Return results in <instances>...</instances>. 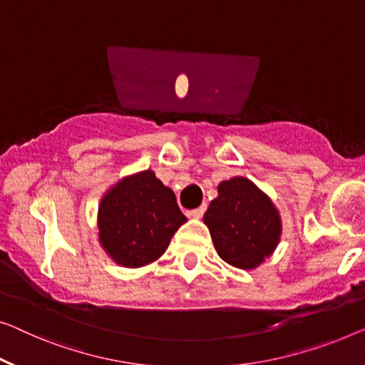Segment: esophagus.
Wrapping results in <instances>:
<instances>
[{
	"instance_id": "34e87169",
	"label": "esophagus",
	"mask_w": 365,
	"mask_h": 365,
	"mask_svg": "<svg viewBox=\"0 0 365 365\" xmlns=\"http://www.w3.org/2000/svg\"><path fill=\"white\" fill-rule=\"evenodd\" d=\"M205 210H206V205H201L200 208H197V210H192L190 211V216L192 217H195V220H198V217H201L203 216V213H205Z\"/></svg>"
}]
</instances>
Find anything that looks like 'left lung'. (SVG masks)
Returning a JSON list of instances; mask_svg holds the SVG:
<instances>
[{
  "label": "left lung",
  "mask_w": 365,
  "mask_h": 365,
  "mask_svg": "<svg viewBox=\"0 0 365 365\" xmlns=\"http://www.w3.org/2000/svg\"><path fill=\"white\" fill-rule=\"evenodd\" d=\"M215 249L232 267L257 269L279 246L282 217L274 201L246 177L217 185V197L203 216Z\"/></svg>",
  "instance_id": "obj_1"
}]
</instances>
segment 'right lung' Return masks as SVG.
<instances>
[{
  "instance_id": "1",
  "label": "right lung",
  "mask_w": 365,
  "mask_h": 365,
  "mask_svg": "<svg viewBox=\"0 0 365 365\" xmlns=\"http://www.w3.org/2000/svg\"><path fill=\"white\" fill-rule=\"evenodd\" d=\"M187 222L175 193L154 170L123 177L98 205V241L113 262L139 269L160 259L178 227Z\"/></svg>"
}]
</instances>
